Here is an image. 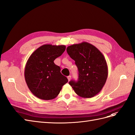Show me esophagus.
<instances>
[{"instance_id":"esophagus-1","label":"esophagus","mask_w":135,"mask_h":135,"mask_svg":"<svg viewBox=\"0 0 135 135\" xmlns=\"http://www.w3.org/2000/svg\"><path fill=\"white\" fill-rule=\"evenodd\" d=\"M67 79H68V81H70V80L71 79V76H68L67 77Z\"/></svg>"}]
</instances>
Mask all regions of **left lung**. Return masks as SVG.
Listing matches in <instances>:
<instances>
[{
	"label": "left lung",
	"instance_id": "left-lung-1",
	"mask_svg": "<svg viewBox=\"0 0 135 135\" xmlns=\"http://www.w3.org/2000/svg\"><path fill=\"white\" fill-rule=\"evenodd\" d=\"M67 52L75 61L79 71L78 81L71 80L69 84L81 97H94L102 90L108 76L105 57L97 47L86 42L68 46Z\"/></svg>",
	"mask_w": 135,
	"mask_h": 135
}]
</instances>
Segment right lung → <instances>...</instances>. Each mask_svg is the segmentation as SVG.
Listing matches in <instances>:
<instances>
[{
  "mask_svg": "<svg viewBox=\"0 0 135 135\" xmlns=\"http://www.w3.org/2000/svg\"><path fill=\"white\" fill-rule=\"evenodd\" d=\"M64 45H44L30 56L24 71L29 90L37 98L50 100L56 98L68 80L60 73V67L54 61L61 55Z\"/></svg>",
  "mask_w": 135,
  "mask_h": 135,
  "instance_id": "1",
  "label": "right lung"
}]
</instances>
